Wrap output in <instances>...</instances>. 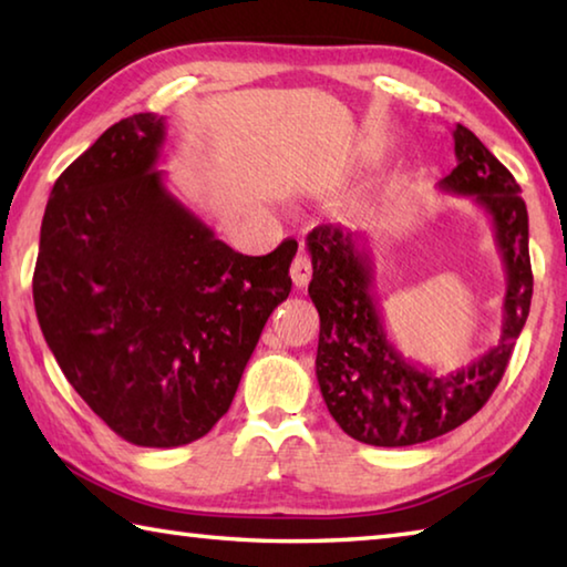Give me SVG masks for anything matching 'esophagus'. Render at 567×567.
Instances as JSON below:
<instances>
[{
	"label": "esophagus",
	"instance_id": "34e87169",
	"mask_svg": "<svg viewBox=\"0 0 567 567\" xmlns=\"http://www.w3.org/2000/svg\"><path fill=\"white\" fill-rule=\"evenodd\" d=\"M290 277H292V282H295V287H307L310 285V280H312V262H310V257L307 255H297L295 260H292V267H290Z\"/></svg>",
	"mask_w": 567,
	"mask_h": 567
}]
</instances>
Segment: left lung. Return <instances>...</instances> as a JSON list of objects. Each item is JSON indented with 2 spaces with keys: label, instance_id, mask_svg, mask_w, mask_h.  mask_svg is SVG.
<instances>
[{
  "label": "left lung",
  "instance_id": "1",
  "mask_svg": "<svg viewBox=\"0 0 567 567\" xmlns=\"http://www.w3.org/2000/svg\"><path fill=\"white\" fill-rule=\"evenodd\" d=\"M454 151L456 168L439 188L473 198L488 215L506 270L501 339L476 362L436 374L404 359L386 334L367 233L319 225L307 235L310 297L319 312L317 384L344 434L369 446L424 444L468 421L498 386L530 312L528 210L520 185L461 123L454 128Z\"/></svg>",
  "mask_w": 567,
  "mask_h": 567
}]
</instances>
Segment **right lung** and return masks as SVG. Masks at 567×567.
<instances>
[{
  "label": "right lung",
  "mask_w": 567,
  "mask_h": 567,
  "mask_svg": "<svg viewBox=\"0 0 567 567\" xmlns=\"http://www.w3.org/2000/svg\"><path fill=\"white\" fill-rule=\"evenodd\" d=\"M166 116L113 123L61 173L41 220L34 307L69 384L128 444L198 441L230 409L295 240L235 252L168 190Z\"/></svg>",
  "instance_id": "add662e5"
}]
</instances>
